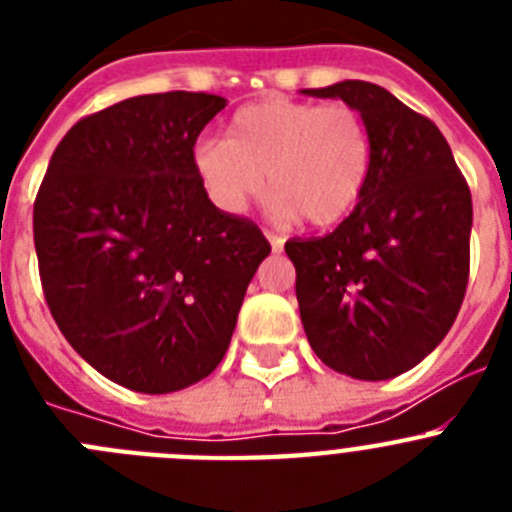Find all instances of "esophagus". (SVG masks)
Here are the masks:
<instances>
[{
	"instance_id": "esophagus-1",
	"label": "esophagus",
	"mask_w": 512,
	"mask_h": 512,
	"mask_svg": "<svg viewBox=\"0 0 512 512\" xmlns=\"http://www.w3.org/2000/svg\"><path fill=\"white\" fill-rule=\"evenodd\" d=\"M266 241L271 243V248H274V251H282L284 248V238L277 233H266Z\"/></svg>"
}]
</instances>
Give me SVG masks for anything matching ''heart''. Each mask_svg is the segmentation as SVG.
I'll return each mask as SVG.
<instances>
[{
    "label": "heart",
    "mask_w": 512,
    "mask_h": 512,
    "mask_svg": "<svg viewBox=\"0 0 512 512\" xmlns=\"http://www.w3.org/2000/svg\"><path fill=\"white\" fill-rule=\"evenodd\" d=\"M192 169L225 215H241L264 192L266 174L274 215L328 228L359 205L372 171V138L348 104L266 97L235 110L225 140H197Z\"/></svg>",
    "instance_id": "obj_1"
}]
</instances>
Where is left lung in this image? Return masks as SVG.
<instances>
[{"label":"left lung","mask_w":512,"mask_h":512,"mask_svg":"<svg viewBox=\"0 0 512 512\" xmlns=\"http://www.w3.org/2000/svg\"><path fill=\"white\" fill-rule=\"evenodd\" d=\"M302 94L343 99L372 138L354 212L323 238L284 243L302 328L330 369L392 379L431 354L459 315L472 194L441 130L387 89L348 79Z\"/></svg>","instance_id":"8db88e82"}]
</instances>
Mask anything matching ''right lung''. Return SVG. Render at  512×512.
Instances as JSON below:
<instances>
[{
  "label": "right lung",
  "instance_id": "right-lung-1",
  "mask_svg": "<svg viewBox=\"0 0 512 512\" xmlns=\"http://www.w3.org/2000/svg\"><path fill=\"white\" fill-rule=\"evenodd\" d=\"M225 99L143 94L63 135L35 197L43 295L81 359L166 395L223 361L248 282L271 246L202 192L192 148Z\"/></svg>",
  "mask_w": 512,
  "mask_h": 512
}]
</instances>
